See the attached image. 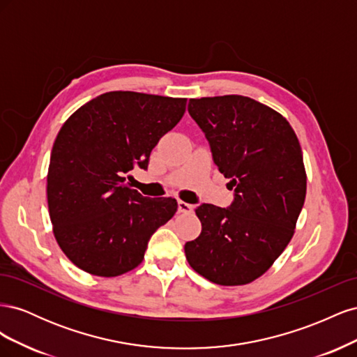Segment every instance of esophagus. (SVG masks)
Returning a JSON list of instances; mask_svg holds the SVG:
<instances>
[{
    "label": "esophagus",
    "mask_w": 357,
    "mask_h": 357,
    "mask_svg": "<svg viewBox=\"0 0 357 357\" xmlns=\"http://www.w3.org/2000/svg\"><path fill=\"white\" fill-rule=\"evenodd\" d=\"M178 213H183V214H189L193 211V205L192 204H188L185 201H178Z\"/></svg>",
    "instance_id": "34e87169"
}]
</instances>
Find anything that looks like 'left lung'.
Returning <instances> with one entry per match:
<instances>
[{"mask_svg": "<svg viewBox=\"0 0 357 357\" xmlns=\"http://www.w3.org/2000/svg\"><path fill=\"white\" fill-rule=\"evenodd\" d=\"M188 112L231 178L228 208L201 204L202 231L185 244L189 265L210 282L240 286L268 271L295 232L307 176L296 134L286 119L248 96L189 100Z\"/></svg>", "mask_w": 357, "mask_h": 357, "instance_id": "left-lung-1", "label": "left lung"}]
</instances>
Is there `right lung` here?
<instances>
[{"mask_svg":"<svg viewBox=\"0 0 357 357\" xmlns=\"http://www.w3.org/2000/svg\"><path fill=\"white\" fill-rule=\"evenodd\" d=\"M186 98L114 91L86 102L52 149L47 204L53 234L83 271L116 277L142 264L150 236L177 211L174 198H147L125 174L147 169L150 152L186 112Z\"/></svg>","mask_w":357,"mask_h":357,"instance_id":"obj_1","label":"right lung"}]
</instances>
